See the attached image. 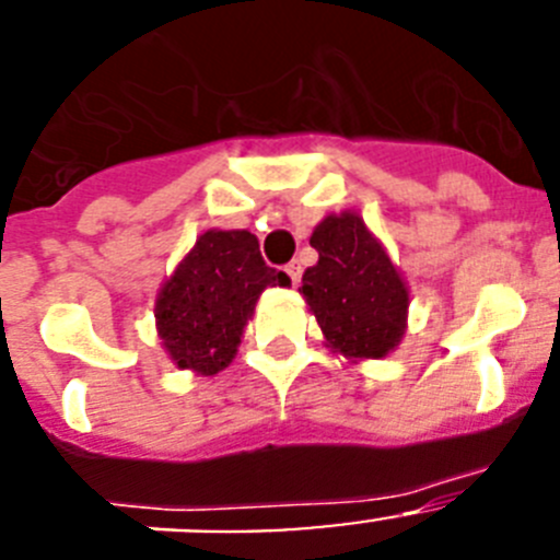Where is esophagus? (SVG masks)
Returning a JSON list of instances; mask_svg holds the SVG:
<instances>
[{"mask_svg": "<svg viewBox=\"0 0 560 560\" xmlns=\"http://www.w3.org/2000/svg\"><path fill=\"white\" fill-rule=\"evenodd\" d=\"M285 271H289V277H291V283H300V280H303V266H300V260H291L289 266H285Z\"/></svg>", "mask_w": 560, "mask_h": 560, "instance_id": "obj_1", "label": "esophagus"}]
</instances>
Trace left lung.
<instances>
[{"label":"left lung","instance_id":"obj_1","mask_svg":"<svg viewBox=\"0 0 560 560\" xmlns=\"http://www.w3.org/2000/svg\"><path fill=\"white\" fill-rule=\"evenodd\" d=\"M319 252L305 269L303 296L334 350L350 359H381L407 325L409 294L384 246L353 212L328 215L311 235Z\"/></svg>","mask_w":560,"mask_h":560}]
</instances>
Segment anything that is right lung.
I'll list each match as a JSON object with an SVG mask.
<instances>
[{
	"label": "right lung",
	"mask_w": 560,
	"mask_h": 560,
	"mask_svg": "<svg viewBox=\"0 0 560 560\" xmlns=\"http://www.w3.org/2000/svg\"><path fill=\"white\" fill-rule=\"evenodd\" d=\"M289 283L285 271L266 266L252 232H205L156 300V325L171 359L201 375L224 370L257 296Z\"/></svg>",
	"instance_id": "add662e5"
}]
</instances>
